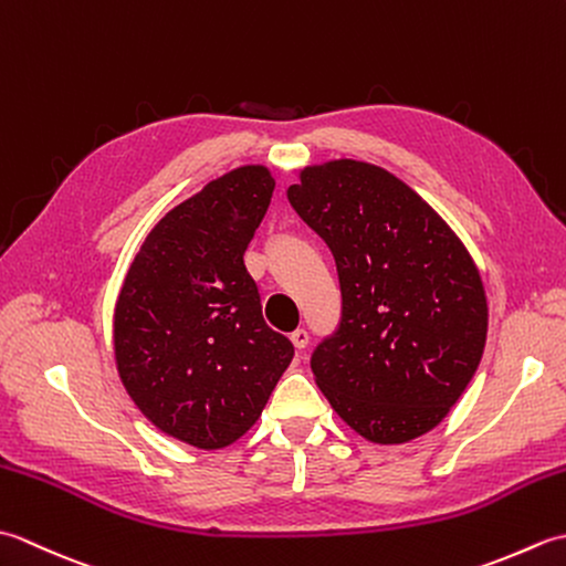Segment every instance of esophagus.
I'll use <instances>...</instances> for the list:
<instances>
[{"mask_svg": "<svg viewBox=\"0 0 566 566\" xmlns=\"http://www.w3.org/2000/svg\"><path fill=\"white\" fill-rule=\"evenodd\" d=\"M290 338H292V343H294L296 350H304V347L308 345V331H304V328H296V331L290 335Z\"/></svg>", "mask_w": 566, "mask_h": 566, "instance_id": "esophagus-1", "label": "esophagus"}]
</instances>
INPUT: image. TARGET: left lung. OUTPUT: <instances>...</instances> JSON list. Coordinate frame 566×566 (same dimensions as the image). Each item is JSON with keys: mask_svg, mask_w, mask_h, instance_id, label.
<instances>
[{"mask_svg": "<svg viewBox=\"0 0 566 566\" xmlns=\"http://www.w3.org/2000/svg\"><path fill=\"white\" fill-rule=\"evenodd\" d=\"M338 268L340 323L311 355L333 411L379 444L408 442L450 413L482 359V276L450 226L377 165L304 167L286 189Z\"/></svg>", "mask_w": 566, "mask_h": 566, "instance_id": "left-lung-1", "label": "left lung"}]
</instances>
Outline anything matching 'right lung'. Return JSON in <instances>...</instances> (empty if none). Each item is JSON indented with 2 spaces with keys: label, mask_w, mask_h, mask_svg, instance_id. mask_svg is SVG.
I'll return each instance as SVG.
<instances>
[{
  "label": "right lung",
  "mask_w": 566,
  "mask_h": 566,
  "mask_svg": "<svg viewBox=\"0 0 566 566\" xmlns=\"http://www.w3.org/2000/svg\"><path fill=\"white\" fill-rule=\"evenodd\" d=\"M274 179L245 165L213 179L148 233L114 314L118 377L150 423L201 450L260 418L294 345L262 318L245 248Z\"/></svg>",
  "instance_id": "obj_1"
}]
</instances>
